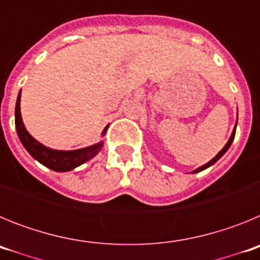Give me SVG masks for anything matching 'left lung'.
Returning a JSON list of instances; mask_svg holds the SVG:
<instances>
[{
  "label": "left lung",
  "mask_w": 260,
  "mask_h": 260,
  "mask_svg": "<svg viewBox=\"0 0 260 260\" xmlns=\"http://www.w3.org/2000/svg\"><path fill=\"white\" fill-rule=\"evenodd\" d=\"M236 127H237V122H236V125H234V128H233V132H232V135H231V138H229V141L226 142V144H225V146H224V148H222V150L220 151V152L217 153V155H216L215 157L212 158V160H210V161H208L207 164H204V165H202V167L197 168V169H195V171H192L191 173H199V172H202V171H204V169H207V168H210L211 165H213V164H215V162L217 161V160H219V158L221 157V156L224 155V153L226 152V151L229 150V147H231L232 142H233V139H234V135H236Z\"/></svg>",
  "instance_id": "left-lung-1"
}]
</instances>
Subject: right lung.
I'll return each mask as SVG.
<instances>
[{"label": "right lung", "instance_id": "add662e5", "mask_svg": "<svg viewBox=\"0 0 260 260\" xmlns=\"http://www.w3.org/2000/svg\"><path fill=\"white\" fill-rule=\"evenodd\" d=\"M108 126H105V128L103 130L102 137H104L105 133H107ZM15 128H17L19 141L22 142L23 147L26 148L27 152L35 160H38L40 164L54 172L73 171L79 165L84 164L86 161L95 157L104 146V142L100 141L98 143L92 144V146L79 148V150L61 151L53 150V148L41 144L40 142L36 141L35 138L27 132L26 126L23 123L22 114H20V92L18 95L17 104H15Z\"/></svg>", "mask_w": 260, "mask_h": 260}]
</instances>
